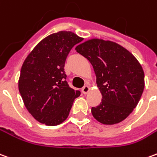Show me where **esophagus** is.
<instances>
[{"label": "esophagus", "instance_id": "esophagus-1", "mask_svg": "<svg viewBox=\"0 0 157 157\" xmlns=\"http://www.w3.org/2000/svg\"><path fill=\"white\" fill-rule=\"evenodd\" d=\"M82 93H83V94H86L90 91V86H88V85H86V86H84L83 87H82Z\"/></svg>", "mask_w": 157, "mask_h": 157}]
</instances>
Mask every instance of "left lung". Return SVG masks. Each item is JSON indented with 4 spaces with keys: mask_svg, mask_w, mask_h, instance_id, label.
<instances>
[{
    "mask_svg": "<svg viewBox=\"0 0 157 157\" xmlns=\"http://www.w3.org/2000/svg\"><path fill=\"white\" fill-rule=\"evenodd\" d=\"M89 60L102 94L100 105L92 107L94 117L105 125L117 124L132 112L144 88V73L140 62L122 46L93 38L75 48Z\"/></svg>",
    "mask_w": 157,
    "mask_h": 157,
    "instance_id": "left-lung-1",
    "label": "left lung"
}]
</instances>
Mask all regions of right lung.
<instances>
[{
    "label": "right lung",
    "instance_id": "add662e5",
    "mask_svg": "<svg viewBox=\"0 0 157 157\" xmlns=\"http://www.w3.org/2000/svg\"><path fill=\"white\" fill-rule=\"evenodd\" d=\"M82 40L71 31L53 33L40 40L24 61L18 90L26 109L40 123L61 124L81 94L70 87L63 68L71 48Z\"/></svg>",
    "mask_w": 157,
    "mask_h": 157
}]
</instances>
